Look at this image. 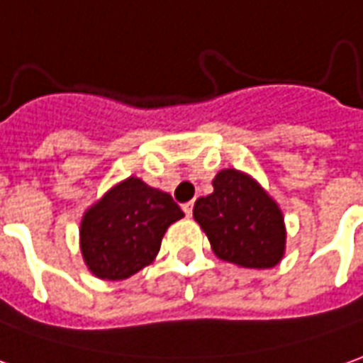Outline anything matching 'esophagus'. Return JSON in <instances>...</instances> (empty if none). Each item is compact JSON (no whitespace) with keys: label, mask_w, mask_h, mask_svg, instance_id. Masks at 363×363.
I'll return each instance as SVG.
<instances>
[{"label":"esophagus","mask_w":363,"mask_h":363,"mask_svg":"<svg viewBox=\"0 0 363 363\" xmlns=\"http://www.w3.org/2000/svg\"><path fill=\"white\" fill-rule=\"evenodd\" d=\"M182 209H184V213H186L187 217H191V213H194V201H187V203H184Z\"/></svg>","instance_id":"34e87169"}]
</instances>
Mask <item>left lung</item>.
Instances as JSON below:
<instances>
[{
  "label": "left lung",
  "instance_id": "1",
  "mask_svg": "<svg viewBox=\"0 0 363 363\" xmlns=\"http://www.w3.org/2000/svg\"><path fill=\"white\" fill-rule=\"evenodd\" d=\"M213 191L199 197L194 219L221 261L245 269H272L286 251V227L279 203L241 169L227 167L213 177Z\"/></svg>",
  "mask_w": 363,
  "mask_h": 363
}]
</instances>
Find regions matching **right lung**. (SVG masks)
Wrapping results in <instances>:
<instances>
[{"label": "right lung", "instance_id": "add662e5", "mask_svg": "<svg viewBox=\"0 0 363 363\" xmlns=\"http://www.w3.org/2000/svg\"><path fill=\"white\" fill-rule=\"evenodd\" d=\"M182 217L169 194L126 177L82 213V261L96 279L124 281L154 262L167 227Z\"/></svg>", "mask_w": 363, "mask_h": 363}]
</instances>
